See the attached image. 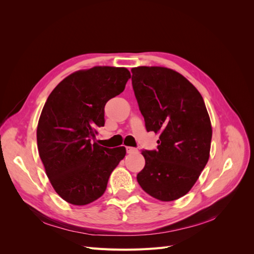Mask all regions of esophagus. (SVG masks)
<instances>
[{
    "instance_id": "34e87169",
    "label": "esophagus",
    "mask_w": 254,
    "mask_h": 254,
    "mask_svg": "<svg viewBox=\"0 0 254 254\" xmlns=\"http://www.w3.org/2000/svg\"><path fill=\"white\" fill-rule=\"evenodd\" d=\"M126 151H127V153H134V152H136V149L133 147H130V146H127Z\"/></svg>"
}]
</instances>
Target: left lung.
<instances>
[{
  "mask_svg": "<svg viewBox=\"0 0 254 254\" xmlns=\"http://www.w3.org/2000/svg\"><path fill=\"white\" fill-rule=\"evenodd\" d=\"M132 88L147 131L160 132L158 147L142 150L136 180L146 193L173 201L194 186L210 156L212 127L201 94L171 68L137 66Z\"/></svg>",
  "mask_w": 254,
  "mask_h": 254,
  "instance_id": "obj_1",
  "label": "left lung"
}]
</instances>
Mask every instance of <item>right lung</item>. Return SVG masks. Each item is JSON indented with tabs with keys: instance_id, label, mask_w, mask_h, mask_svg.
Returning <instances> with one entry per match:
<instances>
[{
	"instance_id": "obj_1",
	"label": "right lung",
	"mask_w": 254,
	"mask_h": 254,
	"mask_svg": "<svg viewBox=\"0 0 254 254\" xmlns=\"http://www.w3.org/2000/svg\"><path fill=\"white\" fill-rule=\"evenodd\" d=\"M131 77L125 67L94 66L68 75L52 91L37 128L39 156L56 193L75 205L93 202L125 157V147L97 145L106 103Z\"/></svg>"
}]
</instances>
